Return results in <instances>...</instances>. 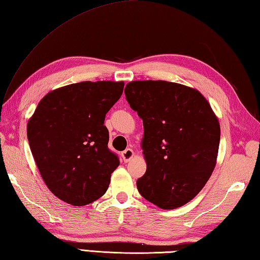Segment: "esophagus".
<instances>
[{
	"instance_id": "34e87169",
	"label": "esophagus",
	"mask_w": 260,
	"mask_h": 260,
	"mask_svg": "<svg viewBox=\"0 0 260 260\" xmlns=\"http://www.w3.org/2000/svg\"><path fill=\"white\" fill-rule=\"evenodd\" d=\"M134 156V151L132 149H126L125 151L121 152V157H123L124 162H128L132 159H133Z\"/></svg>"
}]
</instances>
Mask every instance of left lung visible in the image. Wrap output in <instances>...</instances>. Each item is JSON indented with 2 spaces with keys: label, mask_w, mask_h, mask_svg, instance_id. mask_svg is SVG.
<instances>
[{
  "label": "left lung",
  "mask_w": 260,
  "mask_h": 260,
  "mask_svg": "<svg viewBox=\"0 0 260 260\" xmlns=\"http://www.w3.org/2000/svg\"><path fill=\"white\" fill-rule=\"evenodd\" d=\"M125 95L143 119L146 172L136 186L164 210L191 201L210 179L220 145V124L197 90L167 81H133Z\"/></svg>",
  "instance_id": "left-lung-1"
}]
</instances>
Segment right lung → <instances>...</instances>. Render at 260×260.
<instances>
[{
	"label": "right lung",
	"mask_w": 260,
	"mask_h": 260,
	"mask_svg": "<svg viewBox=\"0 0 260 260\" xmlns=\"http://www.w3.org/2000/svg\"><path fill=\"white\" fill-rule=\"evenodd\" d=\"M124 82L74 83L40 100L27 135L36 165L49 190L74 206L90 204L108 189L119 157L108 147L106 114Z\"/></svg>",
	"instance_id": "1"
}]
</instances>
